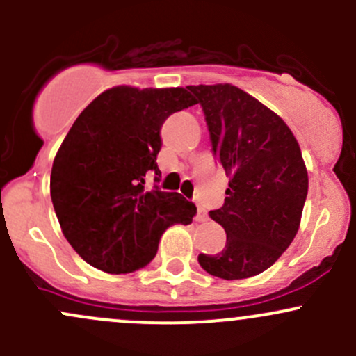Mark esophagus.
<instances>
[{
    "mask_svg": "<svg viewBox=\"0 0 356 356\" xmlns=\"http://www.w3.org/2000/svg\"><path fill=\"white\" fill-rule=\"evenodd\" d=\"M196 207H198V213H196V220H198V222H204V220H207V211H204V208L203 207H201V204L200 203H196Z\"/></svg>",
    "mask_w": 356,
    "mask_h": 356,
    "instance_id": "1",
    "label": "esophagus"
}]
</instances>
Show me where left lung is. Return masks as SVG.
<instances>
[{"label":"left lung","instance_id":"obj_1","mask_svg":"<svg viewBox=\"0 0 356 356\" xmlns=\"http://www.w3.org/2000/svg\"><path fill=\"white\" fill-rule=\"evenodd\" d=\"M203 108L211 152L229 175L225 201L210 217L227 234L217 254L198 257L203 270L234 281L261 274L300 229L308 174L286 122L231 84L188 86Z\"/></svg>","mask_w":356,"mask_h":356}]
</instances>
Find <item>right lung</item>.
Segmentation results:
<instances>
[{
    "label": "right lung",
    "instance_id": "1",
    "mask_svg": "<svg viewBox=\"0 0 356 356\" xmlns=\"http://www.w3.org/2000/svg\"><path fill=\"white\" fill-rule=\"evenodd\" d=\"M193 105L184 88L117 86L74 122L53 161L49 191L63 236L89 265L108 274L139 270L155 258L165 229L193 222V201L145 188L149 172L160 181L161 125Z\"/></svg>",
    "mask_w": 356,
    "mask_h": 356
}]
</instances>
